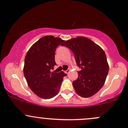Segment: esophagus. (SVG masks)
I'll list each match as a JSON object with an SVG mask.
<instances>
[{
  "label": "esophagus",
  "mask_w": 128,
  "mask_h": 128,
  "mask_svg": "<svg viewBox=\"0 0 128 128\" xmlns=\"http://www.w3.org/2000/svg\"><path fill=\"white\" fill-rule=\"evenodd\" d=\"M70 71V70L69 68H68V70H67L65 71V73L67 74H69Z\"/></svg>",
  "instance_id": "34e87169"
}]
</instances>
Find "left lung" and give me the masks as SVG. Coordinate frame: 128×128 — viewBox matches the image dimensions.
<instances>
[{"label":"left lung","mask_w":128,"mask_h":128,"mask_svg":"<svg viewBox=\"0 0 128 128\" xmlns=\"http://www.w3.org/2000/svg\"><path fill=\"white\" fill-rule=\"evenodd\" d=\"M69 48L75 56L78 78L72 82L76 93L83 98L95 94L102 87L108 72L104 52L99 45L84 37L67 40L63 45Z\"/></svg>","instance_id":"left-lung-1"}]
</instances>
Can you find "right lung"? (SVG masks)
Segmentation results:
<instances>
[{"label": "right lung", "mask_w": 128, "mask_h": 128, "mask_svg": "<svg viewBox=\"0 0 128 128\" xmlns=\"http://www.w3.org/2000/svg\"><path fill=\"white\" fill-rule=\"evenodd\" d=\"M64 40L52 36L42 37L27 53L24 75L30 90L38 97L50 99L58 93L63 77L67 74L52 72L56 63V48Z\"/></svg>", "instance_id": "obj_1"}]
</instances>
